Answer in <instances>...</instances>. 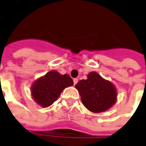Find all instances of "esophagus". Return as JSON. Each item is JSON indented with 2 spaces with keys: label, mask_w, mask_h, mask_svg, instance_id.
<instances>
[{
  "label": "esophagus",
  "mask_w": 146,
  "mask_h": 146,
  "mask_svg": "<svg viewBox=\"0 0 146 146\" xmlns=\"http://www.w3.org/2000/svg\"><path fill=\"white\" fill-rule=\"evenodd\" d=\"M78 82V79H76V78H75V79H73V84L76 85V83Z\"/></svg>",
  "instance_id": "obj_1"
}]
</instances>
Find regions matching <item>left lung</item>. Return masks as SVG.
Listing matches in <instances>:
<instances>
[{"label": "left lung", "instance_id": "1", "mask_svg": "<svg viewBox=\"0 0 146 146\" xmlns=\"http://www.w3.org/2000/svg\"><path fill=\"white\" fill-rule=\"evenodd\" d=\"M87 80L76 85L82 104L94 113L107 111L116 102L117 92L113 84L104 80L96 72L89 73Z\"/></svg>", "mask_w": 146, "mask_h": 146}]
</instances>
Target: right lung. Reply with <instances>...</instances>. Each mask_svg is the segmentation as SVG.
Instances as JSON below:
<instances>
[{
    "label": "right lung",
    "mask_w": 146,
    "mask_h": 146,
    "mask_svg": "<svg viewBox=\"0 0 146 146\" xmlns=\"http://www.w3.org/2000/svg\"><path fill=\"white\" fill-rule=\"evenodd\" d=\"M73 85V80L68 74L60 75L57 71L52 70L34 82L32 95L38 104L45 108L57 101L66 87Z\"/></svg>",
    "instance_id": "1"
}]
</instances>
